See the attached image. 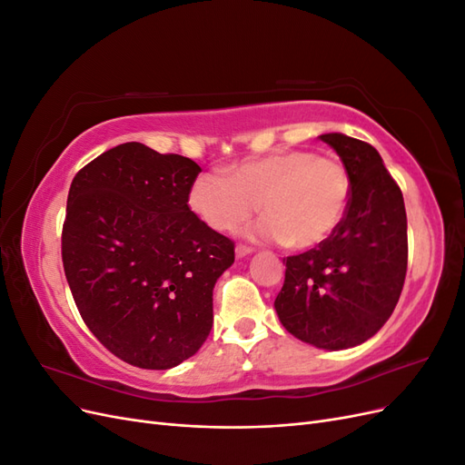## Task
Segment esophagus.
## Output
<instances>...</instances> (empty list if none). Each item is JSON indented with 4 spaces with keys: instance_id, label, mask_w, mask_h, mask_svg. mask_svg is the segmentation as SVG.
I'll use <instances>...</instances> for the list:
<instances>
[{
    "instance_id": "1",
    "label": "esophagus",
    "mask_w": 465,
    "mask_h": 465,
    "mask_svg": "<svg viewBox=\"0 0 465 465\" xmlns=\"http://www.w3.org/2000/svg\"><path fill=\"white\" fill-rule=\"evenodd\" d=\"M252 252H254V250H252L250 246H236V250H234V254H236V258H246V256H250L252 254Z\"/></svg>"
}]
</instances>
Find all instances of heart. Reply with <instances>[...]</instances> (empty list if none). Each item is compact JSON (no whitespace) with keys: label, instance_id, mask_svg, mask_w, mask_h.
Here are the masks:
<instances>
[{"label":"heart","instance_id":"heart-1","mask_svg":"<svg viewBox=\"0 0 465 465\" xmlns=\"http://www.w3.org/2000/svg\"><path fill=\"white\" fill-rule=\"evenodd\" d=\"M351 198L345 166L312 151H283L231 168V176L207 173L193 180L190 209L209 229L234 232L260 209L250 234L258 241L311 250L340 227Z\"/></svg>","mask_w":465,"mask_h":465}]
</instances>
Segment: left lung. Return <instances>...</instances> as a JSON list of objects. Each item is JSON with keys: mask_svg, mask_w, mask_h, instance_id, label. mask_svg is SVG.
Wrapping results in <instances>:
<instances>
[{"mask_svg": "<svg viewBox=\"0 0 465 465\" xmlns=\"http://www.w3.org/2000/svg\"><path fill=\"white\" fill-rule=\"evenodd\" d=\"M345 166L351 198L326 242L289 256L275 299L283 328L318 349L361 345L396 308L407 272V217L380 153L345 134H323Z\"/></svg>", "mask_w": 465, "mask_h": 465, "instance_id": "8db88e82", "label": "left lung"}]
</instances>
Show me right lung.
<instances>
[{
	"mask_svg": "<svg viewBox=\"0 0 465 465\" xmlns=\"http://www.w3.org/2000/svg\"><path fill=\"white\" fill-rule=\"evenodd\" d=\"M202 173L182 154L122 143L75 174L62 232L77 311L110 353L166 371L200 351L234 244L188 207Z\"/></svg>",
	"mask_w": 465,
	"mask_h": 465,
	"instance_id": "obj_1",
	"label": "right lung"
}]
</instances>
